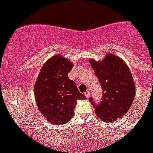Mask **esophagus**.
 Listing matches in <instances>:
<instances>
[{
    "label": "esophagus",
    "instance_id": "34e87169",
    "mask_svg": "<svg viewBox=\"0 0 153 153\" xmlns=\"http://www.w3.org/2000/svg\"><path fill=\"white\" fill-rule=\"evenodd\" d=\"M90 95H91V94H90V92H89L88 91H86V92L85 93V96H86V98H89V97H90Z\"/></svg>",
    "mask_w": 153,
    "mask_h": 153
}]
</instances>
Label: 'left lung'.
Here are the masks:
<instances>
[{
  "mask_svg": "<svg viewBox=\"0 0 153 153\" xmlns=\"http://www.w3.org/2000/svg\"><path fill=\"white\" fill-rule=\"evenodd\" d=\"M103 89V101L95 104L96 115L105 122H115L125 114L134 99L135 83L129 67L122 58L108 53L101 61L89 59Z\"/></svg>",
  "mask_w": 153,
  "mask_h": 153,
  "instance_id": "8db88e82",
  "label": "left lung"
}]
</instances>
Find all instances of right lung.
<instances>
[{
  "label": "right lung",
  "instance_id": "obj_1",
  "mask_svg": "<svg viewBox=\"0 0 153 153\" xmlns=\"http://www.w3.org/2000/svg\"><path fill=\"white\" fill-rule=\"evenodd\" d=\"M73 63L61 54L52 56L43 65L34 84L39 110L47 121L62 125L71 120L78 100L86 99L68 78Z\"/></svg>",
  "mask_w": 153,
  "mask_h": 153
}]
</instances>
